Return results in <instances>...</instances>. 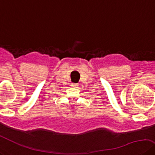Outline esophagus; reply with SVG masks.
I'll use <instances>...</instances> for the list:
<instances>
[{
  "label": "esophagus",
  "instance_id": "esophagus-1",
  "mask_svg": "<svg viewBox=\"0 0 155 155\" xmlns=\"http://www.w3.org/2000/svg\"><path fill=\"white\" fill-rule=\"evenodd\" d=\"M78 86V83H72V84H71V87H76Z\"/></svg>",
  "mask_w": 155,
  "mask_h": 155
}]
</instances>
